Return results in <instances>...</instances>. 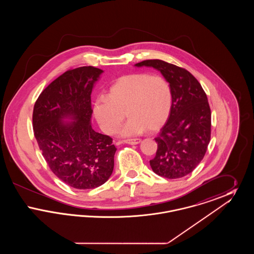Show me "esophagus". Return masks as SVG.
<instances>
[{
  "label": "esophagus",
  "mask_w": 254,
  "mask_h": 254,
  "mask_svg": "<svg viewBox=\"0 0 254 254\" xmlns=\"http://www.w3.org/2000/svg\"><path fill=\"white\" fill-rule=\"evenodd\" d=\"M122 143L128 144V145H138L141 143V139H127V140L122 141Z\"/></svg>",
  "instance_id": "esophagus-1"
}]
</instances>
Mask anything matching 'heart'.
Segmentation results:
<instances>
[{"mask_svg":"<svg viewBox=\"0 0 254 254\" xmlns=\"http://www.w3.org/2000/svg\"><path fill=\"white\" fill-rule=\"evenodd\" d=\"M173 96L169 82L162 76L131 73L109 86L107 98L95 101L93 112L102 130L113 134L125 113L129 118L120 134L124 137L156 131L168 121Z\"/></svg>","mask_w":254,"mask_h":254,"instance_id":"heart-1","label":"heart"}]
</instances>
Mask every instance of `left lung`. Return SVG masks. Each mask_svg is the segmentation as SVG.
Returning <instances> with one entry per match:
<instances>
[{"instance_id": "left-lung-1", "label": "left lung", "mask_w": 254, "mask_h": 254, "mask_svg": "<svg viewBox=\"0 0 254 254\" xmlns=\"http://www.w3.org/2000/svg\"><path fill=\"white\" fill-rule=\"evenodd\" d=\"M135 66L159 70L169 82L173 96L169 119L158 137L156 155L149 161L162 177L177 179L193 171L206 152L210 141L211 112L207 97L187 69L162 60H145Z\"/></svg>"}]
</instances>
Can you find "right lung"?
<instances>
[{
	"label": "right lung",
	"instance_id": "right-lung-1",
	"mask_svg": "<svg viewBox=\"0 0 254 254\" xmlns=\"http://www.w3.org/2000/svg\"><path fill=\"white\" fill-rule=\"evenodd\" d=\"M104 72L94 66L67 70L49 84L33 109L34 135L51 171L69 187L92 190L109 180L116 147L91 127V92Z\"/></svg>",
	"mask_w": 254,
	"mask_h": 254
}]
</instances>
